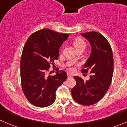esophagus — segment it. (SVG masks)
I'll use <instances>...</instances> for the list:
<instances>
[{
  "label": "esophagus",
  "instance_id": "34e87169",
  "mask_svg": "<svg viewBox=\"0 0 127 127\" xmlns=\"http://www.w3.org/2000/svg\"><path fill=\"white\" fill-rule=\"evenodd\" d=\"M67 76H68V78L72 77V75L71 74H69H69H67Z\"/></svg>",
  "mask_w": 127,
  "mask_h": 127
}]
</instances>
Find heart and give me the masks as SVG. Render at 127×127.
Here are the masks:
<instances>
[{"instance_id":"heart-1","label":"heart","mask_w":127,"mask_h":127,"mask_svg":"<svg viewBox=\"0 0 127 127\" xmlns=\"http://www.w3.org/2000/svg\"><path fill=\"white\" fill-rule=\"evenodd\" d=\"M74 47H75V49L77 50V48H79V47H82V46H85V42H84V40L81 39V38H77V39L74 41ZM76 59V58H75L73 60V61H75ZM69 70L71 71H73V68L70 67V68H69Z\"/></svg>"}]
</instances>
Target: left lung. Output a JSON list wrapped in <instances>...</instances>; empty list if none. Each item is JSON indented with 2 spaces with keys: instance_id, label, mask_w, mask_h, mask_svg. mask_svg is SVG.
<instances>
[{
  "instance_id": "left-lung-1",
  "label": "left lung",
  "mask_w": 127,
  "mask_h": 127,
  "mask_svg": "<svg viewBox=\"0 0 127 127\" xmlns=\"http://www.w3.org/2000/svg\"><path fill=\"white\" fill-rule=\"evenodd\" d=\"M81 35L91 46L90 55L81 70L82 73L90 72V79L84 81L74 76L76 85L71 93L77 103L90 106L99 101L109 88L113 75V55L109 43L101 34L92 31Z\"/></svg>"
}]
</instances>
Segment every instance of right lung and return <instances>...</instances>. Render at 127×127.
I'll return each instance as SVG.
<instances>
[{
    "label": "right lung",
    "instance_id": "1",
    "mask_svg": "<svg viewBox=\"0 0 127 127\" xmlns=\"http://www.w3.org/2000/svg\"><path fill=\"white\" fill-rule=\"evenodd\" d=\"M68 37L69 34L43 29L27 40L20 63L21 82L24 95L32 104L45 107L55 101L56 89L67 79V73L60 71L48 76L47 72L58 60L59 49Z\"/></svg>",
    "mask_w": 127,
    "mask_h": 127
}]
</instances>
